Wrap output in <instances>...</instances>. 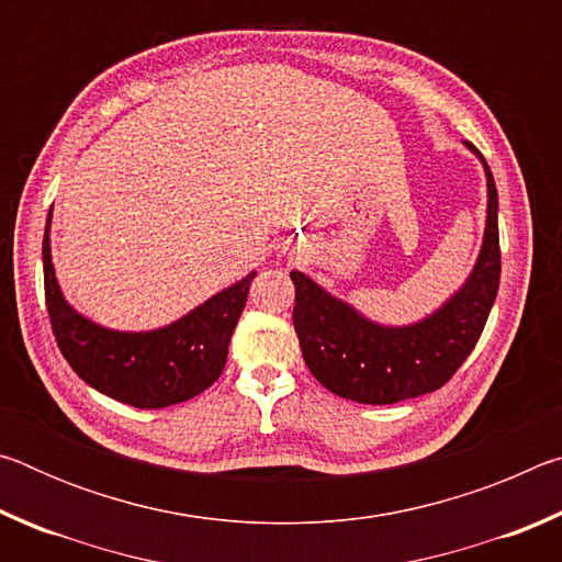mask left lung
Returning <instances> with one entry per match:
<instances>
[{"label":"left lung","mask_w":562,"mask_h":562,"mask_svg":"<svg viewBox=\"0 0 562 562\" xmlns=\"http://www.w3.org/2000/svg\"><path fill=\"white\" fill-rule=\"evenodd\" d=\"M463 146L486 173V231L469 278L431 315L408 325H382L310 274L290 272L302 357L331 394L359 404H396L436 392L456 374L486 327L501 282L498 190L481 150L469 140Z\"/></svg>","instance_id":"left-lung-1"}]
</instances>
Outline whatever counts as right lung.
<instances>
[{"instance_id": "obj_1", "label": "right lung", "mask_w": 562, "mask_h": 562, "mask_svg": "<svg viewBox=\"0 0 562 562\" xmlns=\"http://www.w3.org/2000/svg\"><path fill=\"white\" fill-rule=\"evenodd\" d=\"M42 260L46 310L61 355L89 386L136 408L188 402L223 374L227 345L258 274L247 272L170 325L126 331L83 317L64 297L52 262V211L46 215Z\"/></svg>"}]
</instances>
